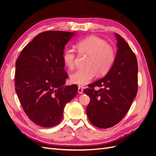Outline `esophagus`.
I'll use <instances>...</instances> for the list:
<instances>
[{
	"label": "esophagus",
	"instance_id": "1",
	"mask_svg": "<svg viewBox=\"0 0 156 156\" xmlns=\"http://www.w3.org/2000/svg\"><path fill=\"white\" fill-rule=\"evenodd\" d=\"M78 93L80 94H81L83 93V89L82 87H78Z\"/></svg>",
	"mask_w": 156,
	"mask_h": 156
}]
</instances>
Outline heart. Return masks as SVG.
<instances>
[{"instance_id": "heart-1", "label": "heart", "mask_w": 156, "mask_h": 156, "mask_svg": "<svg viewBox=\"0 0 156 156\" xmlns=\"http://www.w3.org/2000/svg\"><path fill=\"white\" fill-rule=\"evenodd\" d=\"M76 48L79 53L89 55L87 68L79 69L71 75V81L79 86H84L96 77L97 74L104 75L112 68L115 60V52L107 41L96 36H90L77 41ZM75 52L72 48L64 51L62 59L69 69L75 66Z\"/></svg>"}]
</instances>
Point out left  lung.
Listing matches in <instances>:
<instances>
[{
  "instance_id": "obj_1",
  "label": "left lung",
  "mask_w": 156,
  "mask_h": 156,
  "mask_svg": "<svg viewBox=\"0 0 156 156\" xmlns=\"http://www.w3.org/2000/svg\"><path fill=\"white\" fill-rule=\"evenodd\" d=\"M115 35L118 49L112 68L104 77L83 90L90 98L87 108L88 119L100 128H108L120 122L137 92L136 56L123 37L116 33ZM95 86L102 88L95 91Z\"/></svg>"
}]
</instances>
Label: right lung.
Wrapping results in <instances>:
<instances>
[{"label":"right lung","instance_id":"add662e5","mask_svg":"<svg viewBox=\"0 0 156 156\" xmlns=\"http://www.w3.org/2000/svg\"><path fill=\"white\" fill-rule=\"evenodd\" d=\"M75 32L46 31L28 44L16 62V92L34 124L51 127L60 123L64 107L76 96V84L64 86L65 45Z\"/></svg>","mask_w":156,"mask_h":156}]
</instances>
